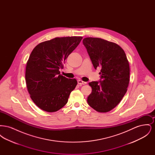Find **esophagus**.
<instances>
[{
	"instance_id": "1",
	"label": "esophagus",
	"mask_w": 155,
	"mask_h": 155,
	"mask_svg": "<svg viewBox=\"0 0 155 155\" xmlns=\"http://www.w3.org/2000/svg\"><path fill=\"white\" fill-rule=\"evenodd\" d=\"M78 84L82 85H85V84H87V82H84V81H81V80H78Z\"/></svg>"
}]
</instances>
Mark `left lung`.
I'll list each match as a JSON object with an SVG mask.
<instances>
[{
    "label": "left lung",
    "mask_w": 155,
    "mask_h": 155,
    "mask_svg": "<svg viewBox=\"0 0 155 155\" xmlns=\"http://www.w3.org/2000/svg\"><path fill=\"white\" fill-rule=\"evenodd\" d=\"M82 43L95 69L101 68L99 81L89 82L87 102L98 112L106 113L120 102L130 82V66L124 50L117 44L98 38H85Z\"/></svg>",
    "instance_id": "8db88e82"
}]
</instances>
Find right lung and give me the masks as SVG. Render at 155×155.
Listing matches in <instances>:
<instances>
[{
	"mask_svg": "<svg viewBox=\"0 0 155 155\" xmlns=\"http://www.w3.org/2000/svg\"><path fill=\"white\" fill-rule=\"evenodd\" d=\"M82 37L55 38L37 45L27 63L25 80L31 98L38 107L54 112L66 104L77 81L61 75L59 71Z\"/></svg>",
	"mask_w": 155,
	"mask_h": 155,
	"instance_id": "add662e5",
	"label": "right lung"
}]
</instances>
